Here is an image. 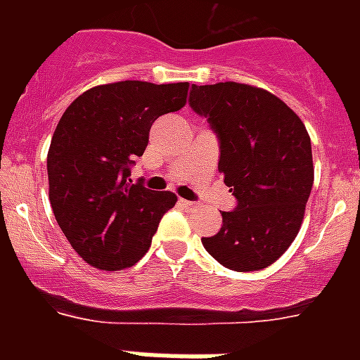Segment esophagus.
Wrapping results in <instances>:
<instances>
[{"instance_id":"34e87169","label":"esophagus","mask_w":360,"mask_h":360,"mask_svg":"<svg viewBox=\"0 0 360 360\" xmlns=\"http://www.w3.org/2000/svg\"><path fill=\"white\" fill-rule=\"evenodd\" d=\"M179 202H181V205H183L185 209H188V211H194V209L200 207L196 202H191V200H179Z\"/></svg>"}]
</instances>
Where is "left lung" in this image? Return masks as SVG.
<instances>
[{
    "instance_id": "obj_1",
    "label": "left lung",
    "mask_w": 360,
    "mask_h": 360,
    "mask_svg": "<svg viewBox=\"0 0 360 360\" xmlns=\"http://www.w3.org/2000/svg\"><path fill=\"white\" fill-rule=\"evenodd\" d=\"M191 108L219 140V169L237 200L203 248L231 271H259L299 233L314 183L312 143L293 110L257 87L192 84Z\"/></svg>"
}]
</instances>
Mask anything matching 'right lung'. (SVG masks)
<instances>
[{
	"mask_svg": "<svg viewBox=\"0 0 360 360\" xmlns=\"http://www.w3.org/2000/svg\"><path fill=\"white\" fill-rule=\"evenodd\" d=\"M188 84L115 82L87 89L65 110L48 151L50 203L84 262L104 271L132 267L149 250L174 192L132 183L130 168L151 124L185 106Z\"/></svg>",
	"mask_w": 360,
	"mask_h": 360,
	"instance_id": "1",
	"label": "right lung"
}]
</instances>
